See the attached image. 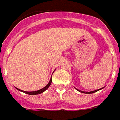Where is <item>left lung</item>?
Masks as SVG:
<instances>
[{
  "label": "left lung",
  "instance_id": "left-lung-1",
  "mask_svg": "<svg viewBox=\"0 0 120 120\" xmlns=\"http://www.w3.org/2000/svg\"><path fill=\"white\" fill-rule=\"evenodd\" d=\"M103 88H104V87H102V88H101V89H99V90H95V91H90V92H87V91H81V90H78V89H76V88H75V89L77 90V91H80V92H81V93H88V94H90V93H95V92H97V91H98L99 90H102V89H103Z\"/></svg>",
  "mask_w": 120,
  "mask_h": 120
}]
</instances>
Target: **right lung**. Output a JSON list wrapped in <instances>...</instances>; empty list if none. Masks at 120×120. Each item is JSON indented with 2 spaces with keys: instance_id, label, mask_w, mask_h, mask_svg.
<instances>
[{
  "instance_id": "1",
  "label": "right lung",
  "mask_w": 120,
  "mask_h": 120,
  "mask_svg": "<svg viewBox=\"0 0 120 120\" xmlns=\"http://www.w3.org/2000/svg\"><path fill=\"white\" fill-rule=\"evenodd\" d=\"M52 84V78H50V80H49V83L46 85V86L44 87H43L42 89H41V90H37V91H23V90H21L19 89H18L17 87H15L17 90H19V91H22V92H23L25 93H27V94H29V95H38V94H40V93H43L44 91H45L48 87H49V86L51 85Z\"/></svg>"
}]
</instances>
